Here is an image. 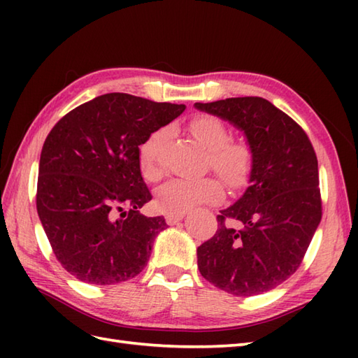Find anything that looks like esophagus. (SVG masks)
<instances>
[{"mask_svg":"<svg viewBox=\"0 0 358 358\" xmlns=\"http://www.w3.org/2000/svg\"><path fill=\"white\" fill-rule=\"evenodd\" d=\"M185 212H167L166 214V223L167 224H177L178 222H181V220L185 218Z\"/></svg>","mask_w":358,"mask_h":358,"instance_id":"esophagus-1","label":"esophagus"}]
</instances>
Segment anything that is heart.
Masks as SVG:
<instances>
[{
  "mask_svg": "<svg viewBox=\"0 0 358 358\" xmlns=\"http://www.w3.org/2000/svg\"><path fill=\"white\" fill-rule=\"evenodd\" d=\"M191 132L201 146L209 150V164L227 183L240 185L250 169L252 154L245 143L227 141L229 131L222 120L210 115L191 121ZM167 138V129H157L143 141L138 152L140 169L144 178H162V149ZM223 196L218 180L201 177L195 180L172 178L158 189V206L166 212H186L196 204L214 203Z\"/></svg>",
  "mask_w": 358,
  "mask_h": 358,
  "instance_id": "heart-1",
  "label": "heart"
}]
</instances>
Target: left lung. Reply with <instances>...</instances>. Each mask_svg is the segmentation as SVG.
Wrapping results in <instances>:
<instances>
[{
  "instance_id": "8db88e82",
  "label": "left lung",
  "mask_w": 358,
  "mask_h": 358,
  "mask_svg": "<svg viewBox=\"0 0 358 358\" xmlns=\"http://www.w3.org/2000/svg\"><path fill=\"white\" fill-rule=\"evenodd\" d=\"M194 106L240 129L252 154L249 187L220 210L215 235L196 249L200 273L237 296L268 292L299 269L322 220L315 150L306 132L264 98Z\"/></svg>"
}]
</instances>
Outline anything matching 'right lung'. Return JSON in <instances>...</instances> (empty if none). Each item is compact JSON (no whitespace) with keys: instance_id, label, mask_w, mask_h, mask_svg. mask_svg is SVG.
Instances as JSON below:
<instances>
[{"instance_id":"1","label":"right lung","mask_w":358,"mask_h":358,"mask_svg":"<svg viewBox=\"0 0 358 358\" xmlns=\"http://www.w3.org/2000/svg\"><path fill=\"white\" fill-rule=\"evenodd\" d=\"M185 104L106 94L53 126L38 167L36 210L57 260L90 285H117L144 269L163 217L140 208L152 200L140 169L143 141Z\"/></svg>"}]
</instances>
